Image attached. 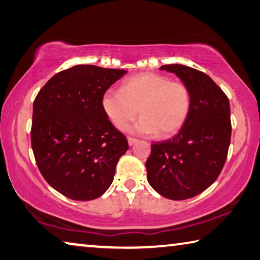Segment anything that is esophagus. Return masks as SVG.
I'll list each match as a JSON object with an SVG mask.
<instances>
[{
    "label": "esophagus",
    "instance_id": "1",
    "mask_svg": "<svg viewBox=\"0 0 260 260\" xmlns=\"http://www.w3.org/2000/svg\"><path fill=\"white\" fill-rule=\"evenodd\" d=\"M137 142H138V139L133 138V137H127V143H129L130 146H133V145L136 144Z\"/></svg>",
    "mask_w": 260,
    "mask_h": 260
}]
</instances>
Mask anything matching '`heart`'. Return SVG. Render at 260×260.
<instances>
[{
    "label": "heart",
    "instance_id": "obj_1",
    "mask_svg": "<svg viewBox=\"0 0 260 260\" xmlns=\"http://www.w3.org/2000/svg\"><path fill=\"white\" fill-rule=\"evenodd\" d=\"M103 111L118 130L130 127L144 135L170 137L183 127L192 107V93L181 81L157 73H140L123 81L120 90L108 89L102 97Z\"/></svg>",
    "mask_w": 260,
    "mask_h": 260
}]
</instances>
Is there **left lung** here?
I'll list each match as a JSON object with an SVG mask.
<instances>
[{
	"mask_svg": "<svg viewBox=\"0 0 260 260\" xmlns=\"http://www.w3.org/2000/svg\"><path fill=\"white\" fill-rule=\"evenodd\" d=\"M161 70L187 84L192 107L175 137L152 144L147 180L162 197L179 201L202 193L220 175L231 144V108L224 91L206 73L179 63Z\"/></svg>",
	"mask_w": 260,
	"mask_h": 260,
	"instance_id": "8db88e82",
	"label": "left lung"
}]
</instances>
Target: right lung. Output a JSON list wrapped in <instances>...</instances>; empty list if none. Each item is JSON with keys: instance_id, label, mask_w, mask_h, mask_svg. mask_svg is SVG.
<instances>
[{"instance_id": "1", "label": "right lung", "mask_w": 260, "mask_h": 260, "mask_svg": "<svg viewBox=\"0 0 260 260\" xmlns=\"http://www.w3.org/2000/svg\"><path fill=\"white\" fill-rule=\"evenodd\" d=\"M125 73L76 65L57 73L36 95L30 129L36 165L47 183L68 199L102 197L129 148L102 107L103 93Z\"/></svg>"}]
</instances>
